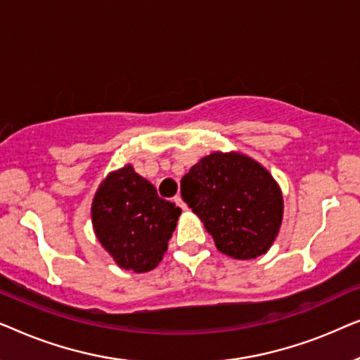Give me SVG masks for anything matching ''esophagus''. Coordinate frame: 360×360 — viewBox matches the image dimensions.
<instances>
[{
	"label": "esophagus",
	"mask_w": 360,
	"mask_h": 360,
	"mask_svg": "<svg viewBox=\"0 0 360 360\" xmlns=\"http://www.w3.org/2000/svg\"><path fill=\"white\" fill-rule=\"evenodd\" d=\"M174 201H175V205H179L180 208L184 210V211H185V210H188V206H186V205L184 203V200H181V196H180V195H176L175 198H174Z\"/></svg>",
	"instance_id": "34e87169"
}]
</instances>
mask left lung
Returning a JSON list of instances; mask_svg holds the SVG:
<instances>
[{
    "instance_id": "1",
    "label": "left lung",
    "mask_w": 360,
    "mask_h": 360,
    "mask_svg": "<svg viewBox=\"0 0 360 360\" xmlns=\"http://www.w3.org/2000/svg\"><path fill=\"white\" fill-rule=\"evenodd\" d=\"M181 198L200 216L218 250L255 259L277 238L283 216L282 191L272 175L249 157L206 155L181 179Z\"/></svg>"
}]
</instances>
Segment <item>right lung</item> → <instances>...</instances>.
<instances>
[{
  "mask_svg": "<svg viewBox=\"0 0 360 360\" xmlns=\"http://www.w3.org/2000/svg\"><path fill=\"white\" fill-rule=\"evenodd\" d=\"M181 213L131 165L103 181L91 206L96 238L121 269L149 272L164 257Z\"/></svg>",
  "mask_w": 360,
  "mask_h": 360,
  "instance_id": "obj_1",
  "label": "right lung"
}]
</instances>
